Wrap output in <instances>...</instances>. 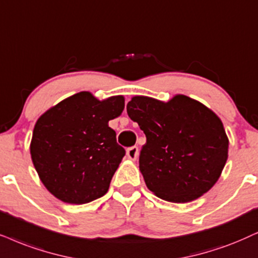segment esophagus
<instances>
[{"label":"esophagus","instance_id":"34e87169","mask_svg":"<svg viewBox=\"0 0 258 258\" xmlns=\"http://www.w3.org/2000/svg\"><path fill=\"white\" fill-rule=\"evenodd\" d=\"M127 157H128L131 161H136L137 158H138V155H139V150L137 146H131V148L127 149Z\"/></svg>","mask_w":258,"mask_h":258}]
</instances>
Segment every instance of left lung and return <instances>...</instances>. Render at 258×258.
I'll use <instances>...</instances> for the list:
<instances>
[{"label": "left lung", "mask_w": 258, "mask_h": 258, "mask_svg": "<svg viewBox=\"0 0 258 258\" xmlns=\"http://www.w3.org/2000/svg\"><path fill=\"white\" fill-rule=\"evenodd\" d=\"M127 114L146 136L139 169L150 190L170 202L193 201L216 184L227 161L223 122L199 101L135 96Z\"/></svg>", "instance_id": "obj_1"}]
</instances>
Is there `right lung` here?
<instances>
[{
  "label": "right lung",
  "instance_id": "obj_1",
  "mask_svg": "<svg viewBox=\"0 0 258 258\" xmlns=\"http://www.w3.org/2000/svg\"><path fill=\"white\" fill-rule=\"evenodd\" d=\"M125 100L99 101L88 91L68 97L38 119L31 142L35 170L47 190L68 204L82 205L108 191L125 156L108 121Z\"/></svg>",
  "mask_w": 258,
  "mask_h": 258
}]
</instances>
